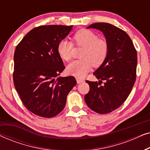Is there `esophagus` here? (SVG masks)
<instances>
[{
  "instance_id": "obj_1",
  "label": "esophagus",
  "mask_w": 150,
  "mask_h": 150,
  "mask_svg": "<svg viewBox=\"0 0 150 150\" xmlns=\"http://www.w3.org/2000/svg\"><path fill=\"white\" fill-rule=\"evenodd\" d=\"M76 81H77V83L78 84L83 83V82L85 81H84L83 79H81V78H76Z\"/></svg>"
}]
</instances>
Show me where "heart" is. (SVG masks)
Listing matches in <instances>:
<instances>
[{
  "mask_svg": "<svg viewBox=\"0 0 150 150\" xmlns=\"http://www.w3.org/2000/svg\"><path fill=\"white\" fill-rule=\"evenodd\" d=\"M77 46L83 47L81 60L73 61L67 67V72L75 76L83 78L91 69L92 66L98 67L103 64L108 53V46L105 40L100 39L95 33L88 29H81L73 37ZM73 43L62 40L58 43L57 52L63 60L68 61L72 57Z\"/></svg>",
  "mask_w": 150,
  "mask_h": 150,
  "instance_id": "1",
  "label": "heart"
}]
</instances>
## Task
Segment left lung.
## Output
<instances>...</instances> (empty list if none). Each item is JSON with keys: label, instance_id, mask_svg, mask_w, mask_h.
Wrapping results in <instances>:
<instances>
[{"label": "left lung", "instance_id": "obj_1", "mask_svg": "<svg viewBox=\"0 0 150 150\" xmlns=\"http://www.w3.org/2000/svg\"><path fill=\"white\" fill-rule=\"evenodd\" d=\"M91 28L103 33L108 53L103 64L93 73L99 82L86 81L90 89L85 100L92 110L106 114L120 107L132 91L136 81L137 50L128 35L112 24L98 22L87 27ZM102 80L105 82L101 86Z\"/></svg>", "mask_w": 150, "mask_h": 150}]
</instances>
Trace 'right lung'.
<instances>
[{
	"label": "right lung",
	"mask_w": 150,
	"mask_h": 150,
	"mask_svg": "<svg viewBox=\"0 0 150 150\" xmlns=\"http://www.w3.org/2000/svg\"><path fill=\"white\" fill-rule=\"evenodd\" d=\"M72 26H40L30 30L14 52L13 83L28 110L51 118L62 111L67 96L76 84L74 76H57L64 70L57 47Z\"/></svg>",
	"instance_id": "1"
}]
</instances>
